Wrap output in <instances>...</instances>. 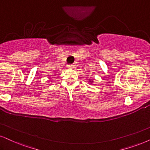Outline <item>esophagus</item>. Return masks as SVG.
I'll use <instances>...</instances> for the list:
<instances>
[{
    "label": "esophagus",
    "instance_id": "1",
    "mask_svg": "<svg viewBox=\"0 0 150 150\" xmlns=\"http://www.w3.org/2000/svg\"><path fill=\"white\" fill-rule=\"evenodd\" d=\"M68 69H73L74 65L73 64H70V65H67Z\"/></svg>",
    "mask_w": 150,
    "mask_h": 150
}]
</instances>
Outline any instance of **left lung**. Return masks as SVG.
Wrapping results in <instances>:
<instances>
[{
    "label": "left lung",
    "instance_id": "1",
    "mask_svg": "<svg viewBox=\"0 0 150 150\" xmlns=\"http://www.w3.org/2000/svg\"><path fill=\"white\" fill-rule=\"evenodd\" d=\"M88 81H89V82L91 83V84H93V80H91V79H88Z\"/></svg>",
    "mask_w": 150,
    "mask_h": 150
}]
</instances>
